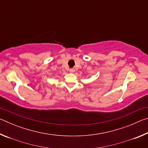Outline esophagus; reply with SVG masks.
<instances>
[{"mask_svg": "<svg viewBox=\"0 0 148 148\" xmlns=\"http://www.w3.org/2000/svg\"><path fill=\"white\" fill-rule=\"evenodd\" d=\"M69 71H70V72H74V69H71L69 70Z\"/></svg>", "mask_w": 148, "mask_h": 148, "instance_id": "esophagus-1", "label": "esophagus"}]
</instances>
